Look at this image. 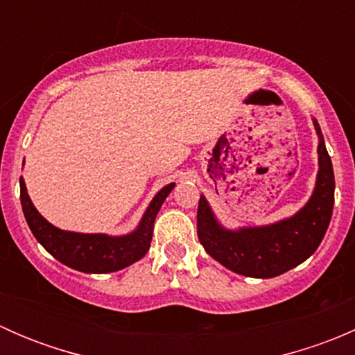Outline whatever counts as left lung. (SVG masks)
<instances>
[{
	"label": "left lung",
	"mask_w": 355,
	"mask_h": 355,
	"mask_svg": "<svg viewBox=\"0 0 355 355\" xmlns=\"http://www.w3.org/2000/svg\"><path fill=\"white\" fill-rule=\"evenodd\" d=\"M320 134V171L309 202L293 218L277 225L228 232L214 220L206 199L198 207V237L211 257L239 275L273 278L304 263L323 241L335 202V175L330 155Z\"/></svg>",
	"instance_id": "1"
}]
</instances>
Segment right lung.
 <instances>
[{
    "instance_id": "right-lung-1",
    "label": "right lung",
    "mask_w": 355,
    "mask_h": 355,
    "mask_svg": "<svg viewBox=\"0 0 355 355\" xmlns=\"http://www.w3.org/2000/svg\"><path fill=\"white\" fill-rule=\"evenodd\" d=\"M173 185L175 184L166 185L157 192L156 198L149 204L137 230L125 237H108V235L101 234H73V232H63L53 227L37 213L34 204L31 202L22 178H20V200H22V209L28 228L37 239V242H41V245L53 257L73 270L84 271V273H111V271H118L135 263L148 252L149 245H151L156 214Z\"/></svg>"
}]
</instances>
